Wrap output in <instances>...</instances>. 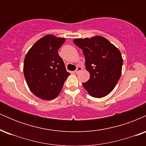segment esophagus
Returning a JSON list of instances; mask_svg holds the SVG:
<instances>
[{"mask_svg":"<svg viewBox=\"0 0 146 146\" xmlns=\"http://www.w3.org/2000/svg\"><path fill=\"white\" fill-rule=\"evenodd\" d=\"M82 71V68L81 66H78V67H77V68H76V70L75 71V73H78Z\"/></svg>","mask_w":146,"mask_h":146,"instance_id":"1","label":"esophagus"}]
</instances>
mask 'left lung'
<instances>
[{"instance_id": "8db88e82", "label": "left lung", "mask_w": 146, "mask_h": 146, "mask_svg": "<svg viewBox=\"0 0 146 146\" xmlns=\"http://www.w3.org/2000/svg\"><path fill=\"white\" fill-rule=\"evenodd\" d=\"M82 49L90 78L83 86L97 98L106 96L114 89L121 74L123 59L119 50L102 36L73 40Z\"/></svg>"}]
</instances>
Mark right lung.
I'll use <instances>...</instances> for the list:
<instances>
[{
  "label": "right lung",
  "mask_w": 146,
  "mask_h": 146,
  "mask_svg": "<svg viewBox=\"0 0 146 146\" xmlns=\"http://www.w3.org/2000/svg\"><path fill=\"white\" fill-rule=\"evenodd\" d=\"M65 39L46 35L33 45L24 61L23 72L30 90L44 100L56 98L70 75L58 54Z\"/></svg>",
  "instance_id": "right-lung-1"
}]
</instances>
